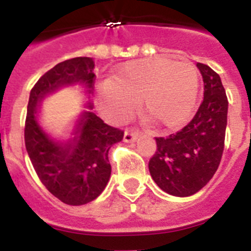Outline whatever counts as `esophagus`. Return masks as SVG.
<instances>
[{"mask_svg":"<svg viewBox=\"0 0 251 251\" xmlns=\"http://www.w3.org/2000/svg\"><path fill=\"white\" fill-rule=\"evenodd\" d=\"M139 135H141L139 130H126L125 134H124V141L127 142V143L137 141Z\"/></svg>","mask_w":251,"mask_h":251,"instance_id":"obj_1","label":"esophagus"}]
</instances>
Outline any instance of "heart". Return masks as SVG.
Returning <instances> with one entry per match:
<instances>
[{
	"mask_svg": "<svg viewBox=\"0 0 251 251\" xmlns=\"http://www.w3.org/2000/svg\"><path fill=\"white\" fill-rule=\"evenodd\" d=\"M201 74L190 61L147 58L126 62L99 90L100 105L117 120L129 117L142 100L143 114L164 127L190 120Z\"/></svg>",
	"mask_w": 251,
	"mask_h": 251,
	"instance_id": "obj_1",
	"label": "heart"
}]
</instances>
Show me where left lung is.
<instances>
[{"label": "left lung", "instance_id": "obj_1", "mask_svg": "<svg viewBox=\"0 0 251 251\" xmlns=\"http://www.w3.org/2000/svg\"><path fill=\"white\" fill-rule=\"evenodd\" d=\"M204 92L197 113L186 126L156 138V152L149 163L161 190L176 197L195 194L218 171L226 141L228 98L218 73L198 62Z\"/></svg>", "mask_w": 251, "mask_h": 251}]
</instances>
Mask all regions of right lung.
I'll return each mask as SVG.
<instances>
[{
    "label": "right lung",
    "mask_w": 251,
    "mask_h": 251,
    "mask_svg": "<svg viewBox=\"0 0 251 251\" xmlns=\"http://www.w3.org/2000/svg\"><path fill=\"white\" fill-rule=\"evenodd\" d=\"M94 69L95 62L90 57L57 64L32 87L27 105L25 143L31 163L49 193L72 206L94 201L105 189L112 171L108 152L114 143L122 141L124 130L106 125L92 112H84L76 137L61 146L45 135L35 114L37 102L58 87L80 82L92 88Z\"/></svg>",
    "instance_id": "right-lung-1"
}]
</instances>
